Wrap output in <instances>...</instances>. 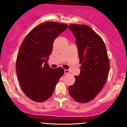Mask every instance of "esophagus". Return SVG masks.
Masks as SVG:
<instances>
[{"mask_svg":"<svg viewBox=\"0 0 127 127\" xmlns=\"http://www.w3.org/2000/svg\"><path fill=\"white\" fill-rule=\"evenodd\" d=\"M64 73H65V74H68V73H69V70H67V69H65V70H64Z\"/></svg>","mask_w":127,"mask_h":127,"instance_id":"obj_1","label":"esophagus"}]
</instances>
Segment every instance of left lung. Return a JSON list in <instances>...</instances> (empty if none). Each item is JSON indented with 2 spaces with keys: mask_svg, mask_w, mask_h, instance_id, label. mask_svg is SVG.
Masks as SVG:
<instances>
[{
  "mask_svg": "<svg viewBox=\"0 0 127 127\" xmlns=\"http://www.w3.org/2000/svg\"><path fill=\"white\" fill-rule=\"evenodd\" d=\"M76 38L80 74L69 87L71 97L77 102L92 101L102 90L108 77L110 61L102 38L89 26L70 24Z\"/></svg>",
  "mask_w": 127,
  "mask_h": 127,
  "instance_id": "obj_1",
  "label": "left lung"
}]
</instances>
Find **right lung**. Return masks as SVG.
I'll return each mask as SVG.
<instances>
[{"instance_id":"obj_1","label":"right lung","mask_w":127,"mask_h":127,"mask_svg":"<svg viewBox=\"0 0 127 127\" xmlns=\"http://www.w3.org/2000/svg\"><path fill=\"white\" fill-rule=\"evenodd\" d=\"M68 25L45 22L37 25L26 36L16 60V70L22 90L29 98L41 102L49 98L63 76V68H51L47 63L53 43Z\"/></svg>"}]
</instances>
